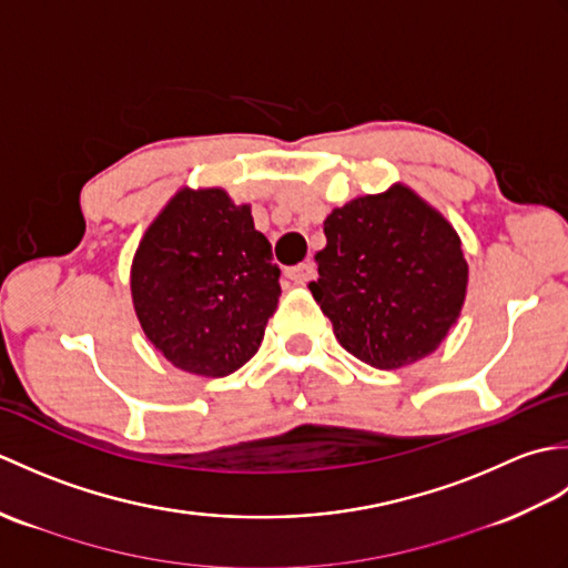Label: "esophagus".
I'll use <instances>...</instances> for the list:
<instances>
[{"mask_svg": "<svg viewBox=\"0 0 568 568\" xmlns=\"http://www.w3.org/2000/svg\"><path fill=\"white\" fill-rule=\"evenodd\" d=\"M285 273H287V277H291V281H295V283H307L310 277L315 275V265H312L310 261H303V263L293 265V268H287Z\"/></svg>", "mask_w": 568, "mask_h": 568, "instance_id": "34e87169", "label": "esophagus"}]
</instances>
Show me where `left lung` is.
I'll return each instance as SVG.
<instances>
[{"label": "left lung", "mask_w": 568, "mask_h": 568, "mask_svg": "<svg viewBox=\"0 0 568 568\" xmlns=\"http://www.w3.org/2000/svg\"><path fill=\"white\" fill-rule=\"evenodd\" d=\"M324 236L310 293L346 352L383 371L437 352L468 285L462 239L446 216L395 183L332 210Z\"/></svg>", "instance_id": "1"}]
</instances>
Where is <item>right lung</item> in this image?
Here are the masks:
<instances>
[{"label":"right lung","instance_id":"obj_1","mask_svg":"<svg viewBox=\"0 0 568 568\" xmlns=\"http://www.w3.org/2000/svg\"><path fill=\"white\" fill-rule=\"evenodd\" d=\"M281 268L248 204L180 187L141 236L131 300L143 334L180 371L224 378L258 352Z\"/></svg>","mask_w":568,"mask_h":568}]
</instances>
